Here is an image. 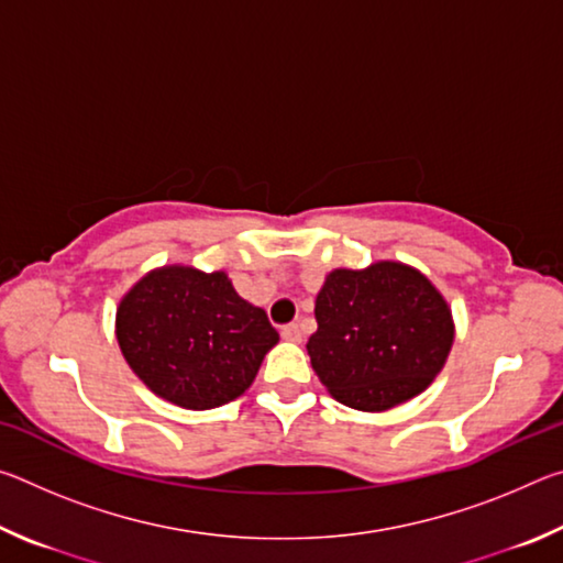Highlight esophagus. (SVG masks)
<instances>
[{
    "label": "esophagus",
    "mask_w": 563,
    "mask_h": 563,
    "mask_svg": "<svg viewBox=\"0 0 563 563\" xmlns=\"http://www.w3.org/2000/svg\"><path fill=\"white\" fill-rule=\"evenodd\" d=\"M280 338L288 340V342H300L302 340V332H300L298 325H295V322H290V325H283L280 328Z\"/></svg>",
    "instance_id": "obj_1"
}]
</instances>
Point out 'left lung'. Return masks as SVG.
Instances as JSON below:
<instances>
[{
  "label": "left lung",
  "instance_id": "obj_1",
  "mask_svg": "<svg viewBox=\"0 0 563 563\" xmlns=\"http://www.w3.org/2000/svg\"><path fill=\"white\" fill-rule=\"evenodd\" d=\"M308 355L338 402L383 412L440 375L454 325L440 290L402 263L332 271L316 300Z\"/></svg>",
  "mask_w": 563,
  "mask_h": 563
}]
</instances>
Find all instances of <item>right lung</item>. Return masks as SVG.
<instances>
[{"label":"right lung","instance_id":"obj_1","mask_svg":"<svg viewBox=\"0 0 563 563\" xmlns=\"http://www.w3.org/2000/svg\"><path fill=\"white\" fill-rule=\"evenodd\" d=\"M117 338L129 367L158 397L211 409L251 387L278 330L225 273L170 265L148 273L121 300Z\"/></svg>","mask_w":563,"mask_h":563}]
</instances>
